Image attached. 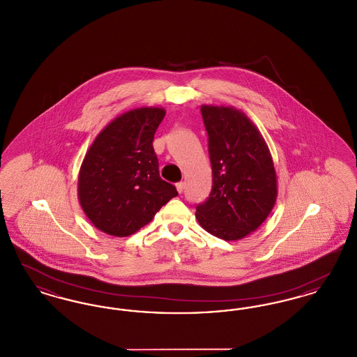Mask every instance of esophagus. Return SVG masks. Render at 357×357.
Returning <instances> with one entry per match:
<instances>
[{"instance_id": "obj_1", "label": "esophagus", "mask_w": 357, "mask_h": 357, "mask_svg": "<svg viewBox=\"0 0 357 357\" xmlns=\"http://www.w3.org/2000/svg\"><path fill=\"white\" fill-rule=\"evenodd\" d=\"M176 190H178V192H179V194H181V192H183V190H185V183H183V182L176 183Z\"/></svg>"}]
</instances>
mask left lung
<instances>
[{"instance_id":"8db88e82","label":"left lung","mask_w":357,"mask_h":357,"mask_svg":"<svg viewBox=\"0 0 357 357\" xmlns=\"http://www.w3.org/2000/svg\"><path fill=\"white\" fill-rule=\"evenodd\" d=\"M201 112L208 135L213 187L208 198L197 206L195 217L214 237L242 239L264 223L275 204L272 155L242 111L204 104Z\"/></svg>"}]
</instances>
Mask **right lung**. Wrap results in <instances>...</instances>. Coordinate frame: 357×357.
Returning a JSON list of instances; mask_svg holds the SVG:
<instances>
[{"label":"right lung","instance_id":"right-lung-1","mask_svg":"<svg viewBox=\"0 0 357 357\" xmlns=\"http://www.w3.org/2000/svg\"><path fill=\"white\" fill-rule=\"evenodd\" d=\"M165 115L160 107L124 112L102 128L85 153L77 197L88 220L102 233L128 237L178 195L160 178L153 147Z\"/></svg>","mask_w":357,"mask_h":357}]
</instances>
